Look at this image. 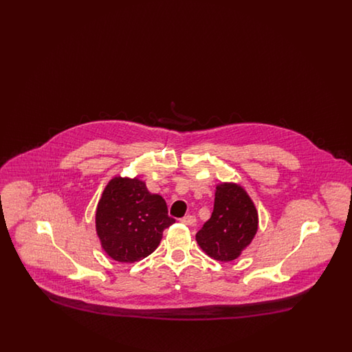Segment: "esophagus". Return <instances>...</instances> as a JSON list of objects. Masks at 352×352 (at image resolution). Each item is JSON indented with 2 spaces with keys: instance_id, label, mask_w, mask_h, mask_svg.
<instances>
[{
  "instance_id": "1",
  "label": "esophagus",
  "mask_w": 352,
  "mask_h": 352,
  "mask_svg": "<svg viewBox=\"0 0 352 352\" xmlns=\"http://www.w3.org/2000/svg\"><path fill=\"white\" fill-rule=\"evenodd\" d=\"M181 221L186 224V226H194L197 223V219L192 215H186L184 218L181 219Z\"/></svg>"
}]
</instances>
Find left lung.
Wrapping results in <instances>:
<instances>
[{
	"mask_svg": "<svg viewBox=\"0 0 352 352\" xmlns=\"http://www.w3.org/2000/svg\"><path fill=\"white\" fill-rule=\"evenodd\" d=\"M258 228V214L247 191L236 184L215 190L211 218L195 236L203 252L218 261H232L251 244Z\"/></svg>",
	"mask_w": 352,
	"mask_h": 352,
	"instance_id": "obj_1",
	"label": "left lung"
}]
</instances>
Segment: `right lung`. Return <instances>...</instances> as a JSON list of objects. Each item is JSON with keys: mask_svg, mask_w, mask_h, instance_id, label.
I'll list each match as a JSON object with an SVG mask.
<instances>
[{"mask_svg": "<svg viewBox=\"0 0 352 352\" xmlns=\"http://www.w3.org/2000/svg\"><path fill=\"white\" fill-rule=\"evenodd\" d=\"M175 220L165 199L151 194L138 178L115 177L105 186L96 208L101 248L118 263L148 257L161 243L164 230Z\"/></svg>", "mask_w": 352, "mask_h": 352, "instance_id": "1", "label": "right lung"}]
</instances>
